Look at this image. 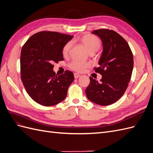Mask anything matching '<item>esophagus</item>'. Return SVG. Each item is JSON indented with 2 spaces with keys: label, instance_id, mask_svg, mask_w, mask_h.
I'll return each instance as SVG.
<instances>
[{
  "label": "esophagus",
  "instance_id": "obj_1",
  "mask_svg": "<svg viewBox=\"0 0 153 153\" xmlns=\"http://www.w3.org/2000/svg\"><path fill=\"white\" fill-rule=\"evenodd\" d=\"M74 76H75V78L77 79L78 78H79L80 76V75H79V74H78V73H75V74H74Z\"/></svg>",
  "mask_w": 153,
  "mask_h": 153
}]
</instances>
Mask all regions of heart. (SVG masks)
<instances>
[{
	"label": "heart",
	"instance_id": "1",
	"mask_svg": "<svg viewBox=\"0 0 153 153\" xmlns=\"http://www.w3.org/2000/svg\"><path fill=\"white\" fill-rule=\"evenodd\" d=\"M78 40L84 46L85 48L89 53L96 52L101 47L100 40L94 35L86 34L80 37ZM71 42H69L64 46L62 49V54L64 56H67L68 55L69 50H70V48L71 47ZM69 66L73 71L83 72L89 66V64L80 61H73L69 64Z\"/></svg>",
	"mask_w": 153,
	"mask_h": 153
}]
</instances>
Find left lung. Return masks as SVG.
Here are the masks:
<instances>
[{
    "mask_svg": "<svg viewBox=\"0 0 153 153\" xmlns=\"http://www.w3.org/2000/svg\"><path fill=\"white\" fill-rule=\"evenodd\" d=\"M101 39L103 52L95 72L102 75L101 82L91 76L85 94L92 102L102 106L117 101L124 94L131 79L133 56L126 41L116 32L108 29L92 32Z\"/></svg>",
    "mask_w": 153,
    "mask_h": 153,
    "instance_id": "obj_1",
    "label": "left lung"
}]
</instances>
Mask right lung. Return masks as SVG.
Segmentation results:
<instances>
[{"mask_svg": "<svg viewBox=\"0 0 153 153\" xmlns=\"http://www.w3.org/2000/svg\"><path fill=\"white\" fill-rule=\"evenodd\" d=\"M73 36L42 31L32 36L20 55L21 79L30 98L43 106H53L66 98L74 80L70 71L56 75L53 62L63 61L62 49Z\"/></svg>", "mask_w": 153, "mask_h": 153, "instance_id": "1", "label": "right lung"}]
</instances>
